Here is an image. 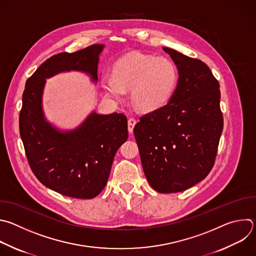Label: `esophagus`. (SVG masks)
<instances>
[{
  "mask_svg": "<svg viewBox=\"0 0 256 256\" xmlns=\"http://www.w3.org/2000/svg\"><path fill=\"white\" fill-rule=\"evenodd\" d=\"M136 124V120L134 118H130L128 120V132L130 134L134 132V128Z\"/></svg>",
  "mask_w": 256,
  "mask_h": 256,
  "instance_id": "1",
  "label": "esophagus"
}]
</instances>
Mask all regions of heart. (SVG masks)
<instances>
[{"mask_svg": "<svg viewBox=\"0 0 256 256\" xmlns=\"http://www.w3.org/2000/svg\"><path fill=\"white\" fill-rule=\"evenodd\" d=\"M178 69L168 58L130 53L120 59L114 66L112 76L104 74L100 82L108 96L116 100L130 98L136 108L152 112L164 106L172 98L177 83Z\"/></svg>", "mask_w": 256, "mask_h": 256, "instance_id": "b5f03b06", "label": "heart"}]
</instances>
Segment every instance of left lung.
Masks as SVG:
<instances>
[{
    "instance_id": "8db88e82",
    "label": "left lung",
    "mask_w": 256,
    "mask_h": 256,
    "mask_svg": "<svg viewBox=\"0 0 256 256\" xmlns=\"http://www.w3.org/2000/svg\"><path fill=\"white\" fill-rule=\"evenodd\" d=\"M162 49L177 65V88L166 106L140 116L134 134L150 185L177 193L204 180L214 166L223 130L221 96L204 62Z\"/></svg>"
}]
</instances>
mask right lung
<instances>
[{"instance_id":"right-lung-1","label":"right lung","mask_w":256,"mask_h":256,"mask_svg":"<svg viewBox=\"0 0 256 256\" xmlns=\"http://www.w3.org/2000/svg\"><path fill=\"white\" fill-rule=\"evenodd\" d=\"M104 47L53 55L28 78L23 94L19 126L32 172L47 188L71 198L92 199L104 190L116 152L128 140V120L122 114L94 112L78 128L62 132L44 116L43 90L47 78L71 70L96 82Z\"/></svg>"}]
</instances>
